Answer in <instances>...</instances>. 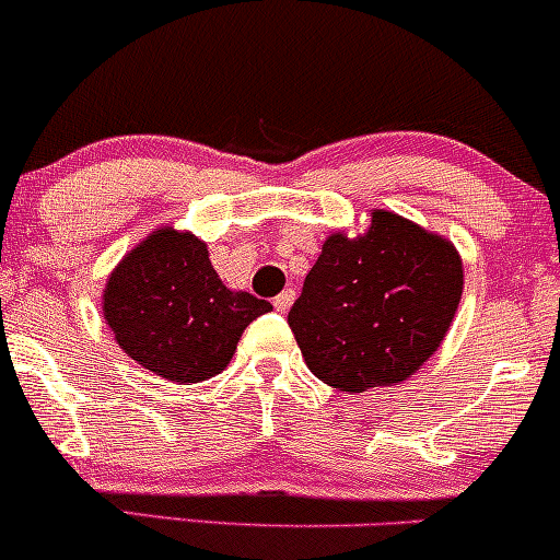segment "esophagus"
I'll list each match as a JSON object with an SVG mask.
<instances>
[{
	"label": "esophagus",
	"instance_id": "34e87169",
	"mask_svg": "<svg viewBox=\"0 0 560 560\" xmlns=\"http://www.w3.org/2000/svg\"><path fill=\"white\" fill-rule=\"evenodd\" d=\"M292 302H294V289H284V292L276 294V298H273V307H276V311L287 313L289 307H292Z\"/></svg>",
	"mask_w": 560,
	"mask_h": 560
}]
</instances>
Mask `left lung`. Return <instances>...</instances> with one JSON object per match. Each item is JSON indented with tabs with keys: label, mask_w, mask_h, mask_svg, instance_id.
<instances>
[{
	"label": "left lung",
	"mask_w": 560,
	"mask_h": 560,
	"mask_svg": "<svg viewBox=\"0 0 560 560\" xmlns=\"http://www.w3.org/2000/svg\"><path fill=\"white\" fill-rule=\"evenodd\" d=\"M464 294L455 244L392 210H371L358 236L331 231L289 326L307 369L355 395L413 376L436 347Z\"/></svg>",
	"instance_id": "8db88e82"
}]
</instances>
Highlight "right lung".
I'll use <instances>...</instances> for the list:
<instances>
[{
	"label": "right lung",
	"mask_w": 560,
	"mask_h": 560,
	"mask_svg": "<svg viewBox=\"0 0 560 560\" xmlns=\"http://www.w3.org/2000/svg\"><path fill=\"white\" fill-rule=\"evenodd\" d=\"M268 311L271 302L223 284L208 244L171 223L128 249L102 289L120 350L173 384L221 374L242 331Z\"/></svg>",
	"instance_id": "1"
}]
</instances>
